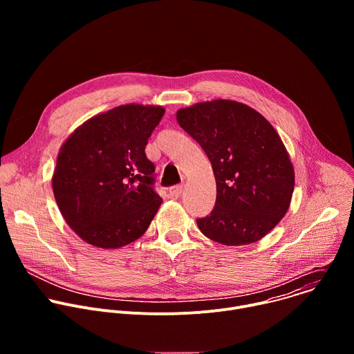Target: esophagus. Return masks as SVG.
Masks as SVG:
<instances>
[{
  "label": "esophagus",
  "instance_id": "34e87169",
  "mask_svg": "<svg viewBox=\"0 0 354 354\" xmlns=\"http://www.w3.org/2000/svg\"><path fill=\"white\" fill-rule=\"evenodd\" d=\"M182 192H183V185H175L169 189V194L172 197H179L182 194Z\"/></svg>",
  "mask_w": 354,
  "mask_h": 354
}]
</instances>
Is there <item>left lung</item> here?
<instances>
[{
    "label": "left lung",
    "mask_w": 354,
    "mask_h": 354,
    "mask_svg": "<svg viewBox=\"0 0 354 354\" xmlns=\"http://www.w3.org/2000/svg\"><path fill=\"white\" fill-rule=\"evenodd\" d=\"M176 119L203 148L216 176V205L196 220L200 231L228 246L263 238L287 213L294 190V169L273 126L224 99L180 109Z\"/></svg>",
    "instance_id": "1"
}]
</instances>
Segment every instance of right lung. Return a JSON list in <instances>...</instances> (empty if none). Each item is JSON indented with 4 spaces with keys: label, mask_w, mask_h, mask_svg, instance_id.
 <instances>
[{
    "label": "right lung",
    "mask_w": 354,
    "mask_h": 354,
    "mask_svg": "<svg viewBox=\"0 0 354 354\" xmlns=\"http://www.w3.org/2000/svg\"><path fill=\"white\" fill-rule=\"evenodd\" d=\"M161 106L123 105L80 126L63 144L53 192L67 224L85 242L115 249L138 239L162 198L145 145Z\"/></svg>",
    "instance_id": "right-lung-1"
}]
</instances>
